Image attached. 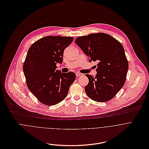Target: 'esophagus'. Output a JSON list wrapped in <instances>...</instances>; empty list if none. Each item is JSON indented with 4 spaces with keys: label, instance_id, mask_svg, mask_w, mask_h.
<instances>
[{
    "label": "esophagus",
    "instance_id": "obj_1",
    "mask_svg": "<svg viewBox=\"0 0 149 149\" xmlns=\"http://www.w3.org/2000/svg\"><path fill=\"white\" fill-rule=\"evenodd\" d=\"M76 76H77V77H81V76H83V74H82V73H79V72H77V73H76Z\"/></svg>",
    "mask_w": 149,
    "mask_h": 149
}]
</instances>
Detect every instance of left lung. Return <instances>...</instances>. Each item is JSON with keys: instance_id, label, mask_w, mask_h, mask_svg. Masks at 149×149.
Here are the masks:
<instances>
[{"instance_id": "1", "label": "left lung", "mask_w": 149, "mask_h": 149, "mask_svg": "<svg viewBox=\"0 0 149 149\" xmlns=\"http://www.w3.org/2000/svg\"><path fill=\"white\" fill-rule=\"evenodd\" d=\"M75 43L89 57L97 61V74H85L89 80L85 86L87 96L97 102L113 99L126 82L128 63L122 43L110 35L93 33L77 37Z\"/></svg>"}]
</instances>
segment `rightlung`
Segmentation results:
<instances>
[{
    "mask_svg": "<svg viewBox=\"0 0 149 149\" xmlns=\"http://www.w3.org/2000/svg\"><path fill=\"white\" fill-rule=\"evenodd\" d=\"M73 40L71 37L46 36L32 44L28 50L23 65L26 84L45 105L62 102L76 79L74 72L56 70V64L63 63L65 49Z\"/></svg>",
    "mask_w": 149,
    "mask_h": 149,
    "instance_id": "obj_1",
    "label": "right lung"
}]
</instances>
